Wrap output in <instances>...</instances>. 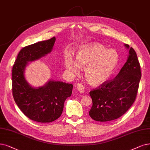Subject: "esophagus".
Here are the masks:
<instances>
[{
    "mask_svg": "<svg viewBox=\"0 0 150 150\" xmlns=\"http://www.w3.org/2000/svg\"><path fill=\"white\" fill-rule=\"evenodd\" d=\"M77 91H78L80 93H83V91H84V86H83L82 83H77Z\"/></svg>",
    "mask_w": 150,
    "mask_h": 150,
    "instance_id": "obj_1",
    "label": "esophagus"
}]
</instances>
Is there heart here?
I'll list each match as a JSON object with an SVG mask.
<instances>
[{
    "instance_id": "obj_1",
    "label": "heart",
    "mask_w": 150,
    "mask_h": 150,
    "mask_svg": "<svg viewBox=\"0 0 150 150\" xmlns=\"http://www.w3.org/2000/svg\"><path fill=\"white\" fill-rule=\"evenodd\" d=\"M117 63V53L99 44L81 48L77 52L76 62L70 55L65 58L66 68L71 73L77 74L80 67H86V78L93 85L101 84L108 79Z\"/></svg>"
}]
</instances>
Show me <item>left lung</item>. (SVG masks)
<instances>
[{
	"mask_svg": "<svg viewBox=\"0 0 150 150\" xmlns=\"http://www.w3.org/2000/svg\"><path fill=\"white\" fill-rule=\"evenodd\" d=\"M125 46L129 48L127 44ZM141 76L137 53L130 47L127 60L116 77L90 92L93 103L90 116L100 122L112 121L122 116L136 99Z\"/></svg>",
	"mask_w": 150,
	"mask_h": 150,
	"instance_id": "obj_1",
	"label": "left lung"
}]
</instances>
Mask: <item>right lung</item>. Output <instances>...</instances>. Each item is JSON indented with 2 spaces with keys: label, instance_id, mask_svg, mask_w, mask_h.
<instances>
[{
  "label": "right lung",
  "instance_id": "obj_1",
  "mask_svg": "<svg viewBox=\"0 0 150 150\" xmlns=\"http://www.w3.org/2000/svg\"><path fill=\"white\" fill-rule=\"evenodd\" d=\"M55 40L53 37L23 47L12 68V93L15 103L26 116L41 123L53 122L61 116L64 101L71 95L73 85L49 81L43 87L34 88L26 81L24 71L28 62L50 53Z\"/></svg>",
  "mask_w": 150,
  "mask_h": 150
}]
</instances>
